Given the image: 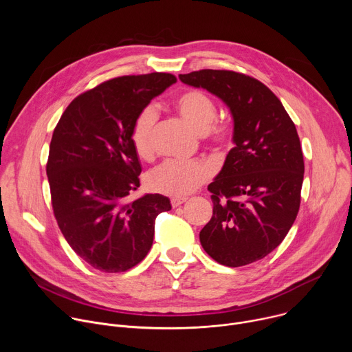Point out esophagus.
Here are the masks:
<instances>
[{
	"label": "esophagus",
	"instance_id": "obj_1",
	"mask_svg": "<svg viewBox=\"0 0 352 352\" xmlns=\"http://www.w3.org/2000/svg\"><path fill=\"white\" fill-rule=\"evenodd\" d=\"M186 202V199H178V197H174L173 200H171V206L173 208H178V206H181L182 204H185Z\"/></svg>",
	"mask_w": 352,
	"mask_h": 352
}]
</instances>
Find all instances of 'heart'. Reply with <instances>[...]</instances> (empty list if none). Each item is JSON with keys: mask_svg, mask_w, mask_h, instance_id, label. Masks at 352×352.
<instances>
[{"mask_svg": "<svg viewBox=\"0 0 352 352\" xmlns=\"http://www.w3.org/2000/svg\"><path fill=\"white\" fill-rule=\"evenodd\" d=\"M175 109L182 120L197 133H208L214 140H226L230 128L226 124L212 122L217 116L213 100L200 90H188L181 93L175 100ZM157 111L148 106L136 117L131 132V140L135 152L142 159H148L153 153L155 125ZM213 175V168L205 162H166L146 174V186L157 193L171 197H185L199 189Z\"/></svg>", "mask_w": 352, "mask_h": 352, "instance_id": "heart-1", "label": "heart"}]
</instances>
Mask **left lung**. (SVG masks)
I'll return each mask as SVG.
<instances>
[{"label": "left lung", "instance_id": "1", "mask_svg": "<svg viewBox=\"0 0 352 352\" xmlns=\"http://www.w3.org/2000/svg\"><path fill=\"white\" fill-rule=\"evenodd\" d=\"M179 79L217 96L234 122V147L208 186L213 216L200 243L228 267L261 261L283 242L299 210L305 166L296 128L276 94L254 78L202 69Z\"/></svg>", "mask_w": 352, "mask_h": 352}]
</instances>
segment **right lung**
Listing matches in <instances>:
<instances>
[{
    "label": "right lung",
    "mask_w": 352,
    "mask_h": 352,
    "mask_svg": "<svg viewBox=\"0 0 352 352\" xmlns=\"http://www.w3.org/2000/svg\"><path fill=\"white\" fill-rule=\"evenodd\" d=\"M177 82L171 74L121 76L78 96L50 143L47 177L58 227L75 254L106 273L126 272L152 248L156 217L170 199L146 193L131 132L152 98Z\"/></svg>",
    "instance_id": "obj_1"
}]
</instances>
